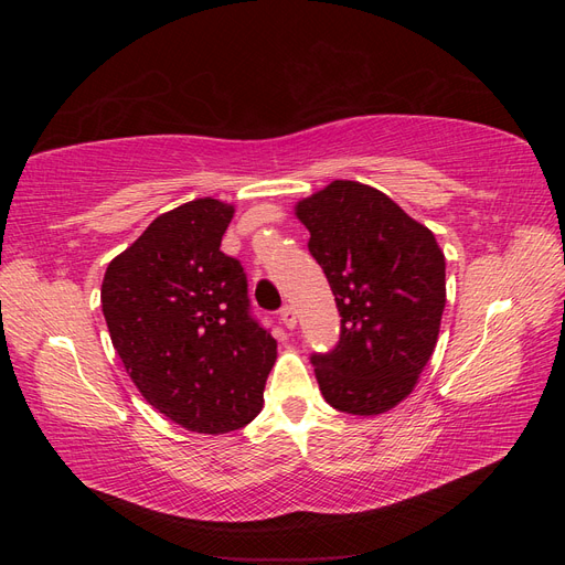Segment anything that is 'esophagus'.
<instances>
[{
  "mask_svg": "<svg viewBox=\"0 0 565 565\" xmlns=\"http://www.w3.org/2000/svg\"><path fill=\"white\" fill-rule=\"evenodd\" d=\"M280 320H282V324H285L287 330H295L297 328V313H295L292 306H282V309H280Z\"/></svg>",
  "mask_w": 565,
  "mask_h": 565,
  "instance_id": "obj_1",
  "label": "esophagus"
}]
</instances>
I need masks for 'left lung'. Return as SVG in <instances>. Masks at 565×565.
<instances>
[{"instance_id": "left-lung-1", "label": "left lung", "mask_w": 565, "mask_h": 565, "mask_svg": "<svg viewBox=\"0 0 565 565\" xmlns=\"http://www.w3.org/2000/svg\"><path fill=\"white\" fill-rule=\"evenodd\" d=\"M341 316L332 353L313 355L322 398L374 417L403 403L436 349L446 309V254L386 193L332 181L295 204Z\"/></svg>"}]
</instances>
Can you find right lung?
Listing matches in <instances>:
<instances>
[{"instance_id":"add662e5","label":"right lung","mask_w":565,"mask_h":565,"mask_svg":"<svg viewBox=\"0 0 565 565\" xmlns=\"http://www.w3.org/2000/svg\"><path fill=\"white\" fill-rule=\"evenodd\" d=\"M235 204L198 198L160 214L108 264L110 341L141 396L183 429L228 434L264 407L278 341L247 313L243 266L221 252Z\"/></svg>"}]
</instances>
